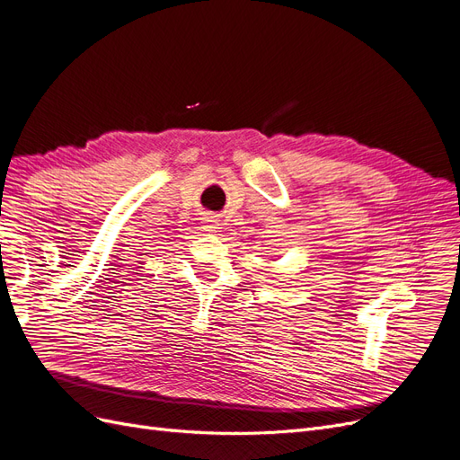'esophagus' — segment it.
Returning <instances> with one entry per match:
<instances>
[{
	"mask_svg": "<svg viewBox=\"0 0 460 460\" xmlns=\"http://www.w3.org/2000/svg\"><path fill=\"white\" fill-rule=\"evenodd\" d=\"M204 229H207L208 233H214L217 229V224L214 217H204Z\"/></svg>",
	"mask_w": 460,
	"mask_h": 460,
	"instance_id": "34e87169",
	"label": "esophagus"
}]
</instances>
